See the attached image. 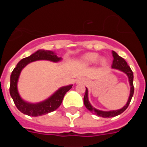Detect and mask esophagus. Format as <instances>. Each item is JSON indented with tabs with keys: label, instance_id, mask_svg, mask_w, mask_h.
<instances>
[{
	"label": "esophagus",
	"instance_id": "obj_1",
	"mask_svg": "<svg viewBox=\"0 0 147 147\" xmlns=\"http://www.w3.org/2000/svg\"><path fill=\"white\" fill-rule=\"evenodd\" d=\"M85 82L84 80H76V83H83Z\"/></svg>",
	"mask_w": 147,
	"mask_h": 147
}]
</instances>
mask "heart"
I'll list each match as a JSON object with an SVG mask.
<instances>
[{
    "label": "heart",
    "mask_w": 147,
    "mask_h": 147,
    "mask_svg": "<svg viewBox=\"0 0 147 147\" xmlns=\"http://www.w3.org/2000/svg\"><path fill=\"white\" fill-rule=\"evenodd\" d=\"M98 59V54L96 53H89L85 55L82 59V63L85 65H91L95 62H96ZM98 62L102 65H105L106 64V59L105 58H101L98 59Z\"/></svg>",
    "instance_id": "1"
}]
</instances>
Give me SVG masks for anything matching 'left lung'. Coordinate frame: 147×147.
<instances>
[{
  "mask_svg": "<svg viewBox=\"0 0 147 147\" xmlns=\"http://www.w3.org/2000/svg\"><path fill=\"white\" fill-rule=\"evenodd\" d=\"M113 57V61L112 64V68L113 69H117L119 71L124 72V74H127L128 76V80H129V85H130V93H129V96L128 98L127 104L124 105V107H122L120 110H111V111H102V110H97V109L94 108V107L90 105L88 100V90L86 88V90H85V94L84 96V104L85 106L89 111L93 113L95 115L100 116V117L103 118H111L115 117L117 115H120L122 113L124 112V110L128 107L129 103L131 102V99L132 98L133 93H134V86H133V73H132V70H131L130 67L127 65V62L124 60L122 57H121L120 56L117 54V53H115L114 51H112Z\"/></svg>",
  "mask_w": 147,
  "mask_h": 147,
  "instance_id": "1",
  "label": "left lung"
}]
</instances>
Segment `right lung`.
Listing matches in <instances>:
<instances>
[{
	"mask_svg": "<svg viewBox=\"0 0 147 147\" xmlns=\"http://www.w3.org/2000/svg\"><path fill=\"white\" fill-rule=\"evenodd\" d=\"M61 59L62 58L58 57L54 51L39 50L28 57L23 58L18 62L10 76L9 93L17 108L20 112L29 116L36 117L53 112L60 106L65 95L72 88V85L62 87L46 100L34 104L26 102L20 97L18 90V81L22 69L30 62L37 60H49L57 62Z\"/></svg>",
	"mask_w": 147,
	"mask_h": 147,
	"instance_id": "obj_1",
	"label": "right lung"
}]
</instances>
